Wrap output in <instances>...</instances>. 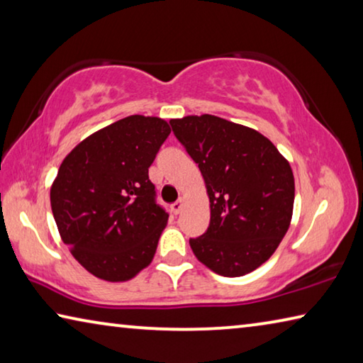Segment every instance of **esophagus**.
<instances>
[{
  "label": "esophagus",
  "instance_id": "1",
  "mask_svg": "<svg viewBox=\"0 0 363 363\" xmlns=\"http://www.w3.org/2000/svg\"><path fill=\"white\" fill-rule=\"evenodd\" d=\"M182 208H184V200H177L173 205H171V211H173L174 214H179L182 211Z\"/></svg>",
  "mask_w": 363,
  "mask_h": 363
}]
</instances>
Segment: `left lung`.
<instances>
[{
  "label": "left lung",
  "mask_w": 363,
  "mask_h": 363,
  "mask_svg": "<svg viewBox=\"0 0 363 363\" xmlns=\"http://www.w3.org/2000/svg\"><path fill=\"white\" fill-rule=\"evenodd\" d=\"M169 125L199 164L210 196V225L190 238V248L219 275L250 274L274 255L290 227V163L261 133L219 116H184Z\"/></svg>",
  "instance_id": "left-lung-1"
}]
</instances>
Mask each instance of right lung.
I'll return each mask as SVG.
<instances>
[{
	"instance_id": "right-lung-1",
	"label": "right lung",
	"mask_w": 363,
	"mask_h": 363,
	"mask_svg": "<svg viewBox=\"0 0 363 363\" xmlns=\"http://www.w3.org/2000/svg\"><path fill=\"white\" fill-rule=\"evenodd\" d=\"M169 133L157 116H126L86 138L60 164L51 187L54 219L96 277L125 281L152 262L169 214L157 203L149 168Z\"/></svg>"
}]
</instances>
